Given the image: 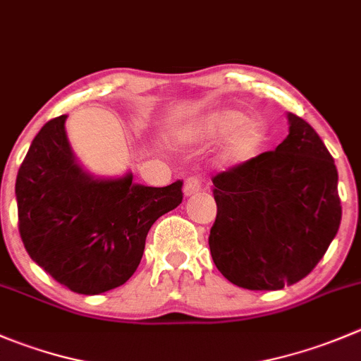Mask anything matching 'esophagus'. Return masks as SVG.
Masks as SVG:
<instances>
[{
	"instance_id": "1",
	"label": "esophagus",
	"mask_w": 361,
	"mask_h": 361,
	"mask_svg": "<svg viewBox=\"0 0 361 361\" xmlns=\"http://www.w3.org/2000/svg\"><path fill=\"white\" fill-rule=\"evenodd\" d=\"M201 188H202L201 180H199L197 176H190V178H187V180H185L183 194L185 195H194V194H197Z\"/></svg>"
}]
</instances>
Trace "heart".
I'll use <instances>...</instances> for the list:
<instances>
[{
    "label": "heart",
    "instance_id": "b5f03b06",
    "mask_svg": "<svg viewBox=\"0 0 361 361\" xmlns=\"http://www.w3.org/2000/svg\"><path fill=\"white\" fill-rule=\"evenodd\" d=\"M183 134L190 139L213 141L229 135L222 149V162L240 166L259 155L266 142L262 123L248 120L236 109H216L188 125Z\"/></svg>",
    "mask_w": 361,
    "mask_h": 361
}]
</instances>
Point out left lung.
Instances as JSON below:
<instances>
[{
	"instance_id": "8db88e82",
	"label": "left lung",
	"mask_w": 361,
	"mask_h": 361,
	"mask_svg": "<svg viewBox=\"0 0 361 361\" xmlns=\"http://www.w3.org/2000/svg\"><path fill=\"white\" fill-rule=\"evenodd\" d=\"M275 148L213 178L209 250L220 274L250 291H277L316 268L342 219L338 174L317 132L288 113Z\"/></svg>"
}]
</instances>
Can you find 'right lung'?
Wrapping results in <instances>:
<instances>
[{
	"mask_svg": "<svg viewBox=\"0 0 361 361\" xmlns=\"http://www.w3.org/2000/svg\"><path fill=\"white\" fill-rule=\"evenodd\" d=\"M66 114L47 121L17 173L19 233L30 257L79 295L120 288L134 275L149 227L183 199V181L132 183L97 178L77 162Z\"/></svg>",
	"mask_w": 361,
	"mask_h": 361,
	"instance_id": "add662e5",
	"label": "right lung"
}]
</instances>
